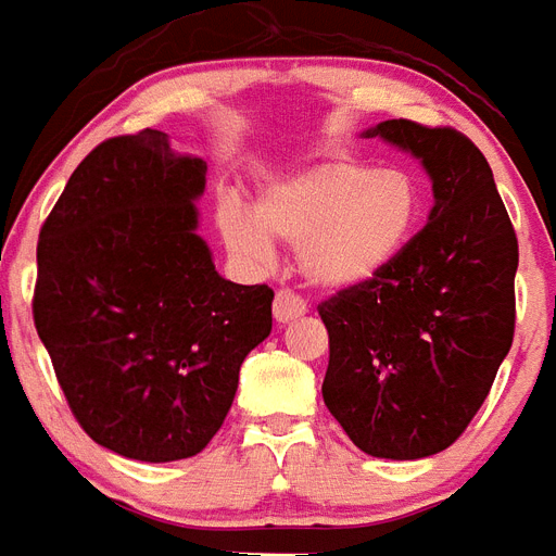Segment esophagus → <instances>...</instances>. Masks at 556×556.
I'll return each instance as SVG.
<instances>
[{
    "label": "esophagus",
    "mask_w": 556,
    "mask_h": 556,
    "mask_svg": "<svg viewBox=\"0 0 556 556\" xmlns=\"http://www.w3.org/2000/svg\"><path fill=\"white\" fill-rule=\"evenodd\" d=\"M306 312V301L298 292L292 289H281L278 295H275V304H273V315L278 324H289V320L301 318Z\"/></svg>",
    "instance_id": "esophagus-1"
}]
</instances>
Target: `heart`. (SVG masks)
Masks as SVG:
<instances>
[{
	"instance_id": "heart-1",
	"label": "heart",
	"mask_w": 556,
	"mask_h": 556,
	"mask_svg": "<svg viewBox=\"0 0 556 556\" xmlns=\"http://www.w3.org/2000/svg\"><path fill=\"white\" fill-rule=\"evenodd\" d=\"M420 192L403 169L327 162L281 178L261 192L255 215L227 204L218 227L227 247L252 264L273 255V238L301 244L312 283L346 289L378 278L409 244Z\"/></svg>"
}]
</instances>
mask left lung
I'll list each match as a JSON object with an SVG mask.
<instances>
[{
  "label": "left lung",
  "instance_id": "8db88e82",
  "mask_svg": "<svg viewBox=\"0 0 556 556\" xmlns=\"http://www.w3.org/2000/svg\"><path fill=\"white\" fill-rule=\"evenodd\" d=\"M432 178L426 227L378 278L320 301L324 403L361 452L417 460L448 448L483 406L515 341L517 232L469 136L380 122Z\"/></svg>",
  "mask_w": 556,
  "mask_h": 556
}]
</instances>
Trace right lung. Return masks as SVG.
I'll use <instances>...</instances> for the list:
<instances>
[{"label": "right lung", "mask_w": 556, "mask_h": 556, "mask_svg": "<svg viewBox=\"0 0 556 556\" xmlns=\"http://www.w3.org/2000/svg\"><path fill=\"white\" fill-rule=\"evenodd\" d=\"M204 173L162 130L102 141L36 244L34 324L64 401L130 460L199 454L273 329V289L224 281L195 232Z\"/></svg>", "instance_id": "right-lung-1"}]
</instances>
